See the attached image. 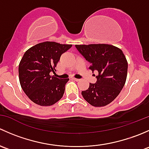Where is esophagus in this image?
Returning <instances> with one entry per match:
<instances>
[{"label":"esophagus","mask_w":149,"mask_h":149,"mask_svg":"<svg viewBox=\"0 0 149 149\" xmlns=\"http://www.w3.org/2000/svg\"><path fill=\"white\" fill-rule=\"evenodd\" d=\"M73 80L76 81H80V79H76V78H73Z\"/></svg>","instance_id":"esophagus-1"}]
</instances>
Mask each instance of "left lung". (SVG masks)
<instances>
[{"instance_id":"left-lung-1","label":"left lung","mask_w":149,"mask_h":149,"mask_svg":"<svg viewBox=\"0 0 149 149\" xmlns=\"http://www.w3.org/2000/svg\"><path fill=\"white\" fill-rule=\"evenodd\" d=\"M76 49L91 63L89 69L98 71L95 84L81 91L84 99L94 107H104L118 96L125 84L127 62L123 51L107 44L76 45Z\"/></svg>"}]
</instances>
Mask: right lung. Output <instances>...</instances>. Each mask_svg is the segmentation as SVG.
Returning a JSON list of instances; mask_svg holds the SVG:
<instances>
[{"label": "right lung", "mask_w": 149, "mask_h": 149, "mask_svg": "<svg viewBox=\"0 0 149 149\" xmlns=\"http://www.w3.org/2000/svg\"><path fill=\"white\" fill-rule=\"evenodd\" d=\"M72 45L44 42L25 52L19 65L21 86L33 102L40 106H50L59 101L65 91L69 79L50 76L61 55Z\"/></svg>", "instance_id": "1"}]
</instances>
